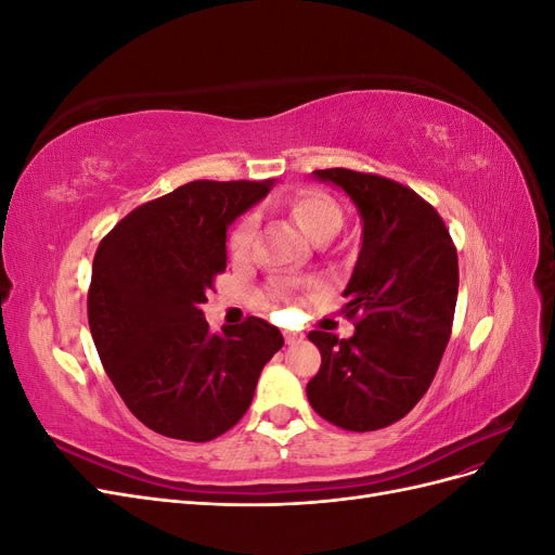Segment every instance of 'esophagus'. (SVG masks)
Here are the masks:
<instances>
[{"label":"esophagus","mask_w":555,"mask_h":555,"mask_svg":"<svg viewBox=\"0 0 555 555\" xmlns=\"http://www.w3.org/2000/svg\"><path fill=\"white\" fill-rule=\"evenodd\" d=\"M284 340H287V345H296L304 340V333H294V331H284Z\"/></svg>","instance_id":"obj_1"}]
</instances>
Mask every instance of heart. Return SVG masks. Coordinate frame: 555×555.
Masks as SVG:
<instances>
[{"label":"heart","mask_w":555,"mask_h":555,"mask_svg":"<svg viewBox=\"0 0 555 555\" xmlns=\"http://www.w3.org/2000/svg\"><path fill=\"white\" fill-rule=\"evenodd\" d=\"M282 210L292 217V222L306 233L314 243L331 241L343 227V210L338 201L322 190L304 188L289 194L282 201ZM251 243H255V222L251 217H243L229 233V255L233 261H247L251 255ZM289 298L282 287H268L261 296V306L266 310L278 308Z\"/></svg>","instance_id":"1"}]
</instances>
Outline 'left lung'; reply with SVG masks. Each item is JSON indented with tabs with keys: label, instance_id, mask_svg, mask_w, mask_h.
Listing matches in <instances>:
<instances>
[{
	"label": "left lung",
	"instance_id": "1",
	"mask_svg": "<svg viewBox=\"0 0 555 555\" xmlns=\"http://www.w3.org/2000/svg\"><path fill=\"white\" fill-rule=\"evenodd\" d=\"M343 188L363 220V243L345 289L351 338H308L322 367L308 382L312 410L333 426L367 433L400 422L438 373L459 296V255L428 201L396 180L351 169L314 171Z\"/></svg>",
	"mask_w": 555,
	"mask_h": 555
}]
</instances>
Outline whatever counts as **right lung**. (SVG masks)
I'll return each instance as SVG.
<instances>
[{
    "mask_svg": "<svg viewBox=\"0 0 555 555\" xmlns=\"http://www.w3.org/2000/svg\"><path fill=\"white\" fill-rule=\"evenodd\" d=\"M271 188L273 180L188 182L133 208L96 247L94 347L129 412L166 438L210 442L236 426L284 345L266 319L210 333L201 312L227 271V227Z\"/></svg>",
    "mask_w": 555,
    "mask_h": 555,
    "instance_id": "add662e5",
    "label": "right lung"
}]
</instances>
